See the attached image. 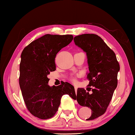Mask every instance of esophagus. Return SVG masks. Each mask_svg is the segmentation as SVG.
Listing matches in <instances>:
<instances>
[{
	"instance_id": "obj_1",
	"label": "esophagus",
	"mask_w": 135,
	"mask_h": 135,
	"mask_svg": "<svg viewBox=\"0 0 135 135\" xmlns=\"http://www.w3.org/2000/svg\"><path fill=\"white\" fill-rule=\"evenodd\" d=\"M74 88H75V93H77V86H74Z\"/></svg>"
}]
</instances>
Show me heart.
I'll return each mask as SVG.
<instances>
[{"instance_id": "heart-1", "label": "heart", "mask_w": 135, "mask_h": 135, "mask_svg": "<svg viewBox=\"0 0 135 135\" xmlns=\"http://www.w3.org/2000/svg\"><path fill=\"white\" fill-rule=\"evenodd\" d=\"M73 81H74V82H76V80H75V79H73Z\"/></svg>"}]
</instances>
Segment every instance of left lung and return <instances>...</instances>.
I'll return each instance as SVG.
<instances>
[{"instance_id": "8db88e82", "label": "left lung", "mask_w": 135, "mask_h": 135, "mask_svg": "<svg viewBox=\"0 0 135 135\" xmlns=\"http://www.w3.org/2000/svg\"><path fill=\"white\" fill-rule=\"evenodd\" d=\"M75 44L86 53L89 73L86 78L92 93L84 88H78L77 101L80 106L91 109L87 120H94L106 112L117 86L120 65L115 53L97 34H84L75 36Z\"/></svg>"}]
</instances>
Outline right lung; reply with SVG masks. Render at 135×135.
<instances>
[{"label": "right lung", "mask_w": 135, "mask_h": 135, "mask_svg": "<svg viewBox=\"0 0 135 135\" xmlns=\"http://www.w3.org/2000/svg\"><path fill=\"white\" fill-rule=\"evenodd\" d=\"M73 35L46 34L34 40L22 51L19 84L27 110L35 117L48 119L55 115L62 96L76 99L74 87L68 82L50 86L47 75L56 70L57 53L71 43Z\"/></svg>", "instance_id": "add662e5"}]
</instances>
